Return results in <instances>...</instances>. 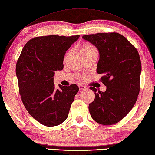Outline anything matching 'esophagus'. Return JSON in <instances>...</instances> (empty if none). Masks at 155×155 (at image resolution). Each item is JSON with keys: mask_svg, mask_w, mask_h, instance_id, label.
Masks as SVG:
<instances>
[{"mask_svg": "<svg viewBox=\"0 0 155 155\" xmlns=\"http://www.w3.org/2000/svg\"><path fill=\"white\" fill-rule=\"evenodd\" d=\"M78 87H79L80 90H85L86 89H87V88H86L84 86H83V85H78Z\"/></svg>", "mask_w": 155, "mask_h": 155, "instance_id": "obj_1", "label": "esophagus"}]
</instances>
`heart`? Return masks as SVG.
<instances>
[{
    "instance_id": "obj_1",
    "label": "heart",
    "mask_w": 155,
    "mask_h": 155,
    "mask_svg": "<svg viewBox=\"0 0 155 155\" xmlns=\"http://www.w3.org/2000/svg\"><path fill=\"white\" fill-rule=\"evenodd\" d=\"M95 48L91 46V45L90 44H84L81 47V49H80V52H81V54H84L85 53H87L88 51H91V50H94ZM68 55V53H67L66 54L65 56V58H66ZM84 77H83V79H84Z\"/></svg>"
}]
</instances>
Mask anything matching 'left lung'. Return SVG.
Returning a JSON list of instances; mask_svg holds the SVG:
<instances>
[{
	"instance_id": "obj_1",
	"label": "left lung",
	"mask_w": 155,
	"mask_h": 155,
	"mask_svg": "<svg viewBox=\"0 0 155 155\" xmlns=\"http://www.w3.org/2000/svg\"><path fill=\"white\" fill-rule=\"evenodd\" d=\"M83 39L99 51L97 73L107 87L104 92L95 87V99L89 104L91 118L101 125L118 123L130 112L140 91L141 63L139 54L131 43L117 32L85 35Z\"/></svg>"
}]
</instances>
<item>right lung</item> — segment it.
<instances>
[{
    "label": "right lung",
    "instance_id": "add662e5",
    "mask_svg": "<svg viewBox=\"0 0 155 155\" xmlns=\"http://www.w3.org/2000/svg\"><path fill=\"white\" fill-rule=\"evenodd\" d=\"M80 35H48L29 40L16 62V74L21 101L35 120L47 127L63 123L79 91L76 84L59 85L53 82L54 71L62 70L66 51Z\"/></svg>",
    "mask_w": 155,
    "mask_h": 155
}]
</instances>
